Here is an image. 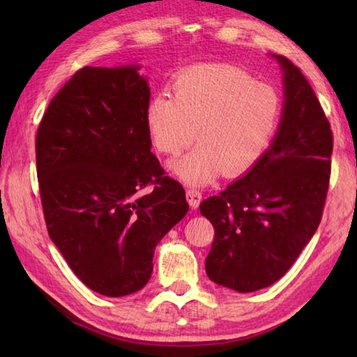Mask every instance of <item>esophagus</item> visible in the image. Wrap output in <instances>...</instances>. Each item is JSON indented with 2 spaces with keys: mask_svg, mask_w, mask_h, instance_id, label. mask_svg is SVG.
Returning a JSON list of instances; mask_svg holds the SVG:
<instances>
[{
  "mask_svg": "<svg viewBox=\"0 0 357 357\" xmlns=\"http://www.w3.org/2000/svg\"><path fill=\"white\" fill-rule=\"evenodd\" d=\"M185 197H187V202H189V204L193 209L198 208V204H200V202H202V193L200 192H198L197 189H187Z\"/></svg>",
  "mask_w": 357,
  "mask_h": 357,
  "instance_id": "34e87169",
  "label": "esophagus"
}]
</instances>
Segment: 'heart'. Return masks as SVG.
Wrapping results in <instances>:
<instances>
[{"instance_id":"heart-1","label":"heart","mask_w":357,"mask_h":357,"mask_svg":"<svg viewBox=\"0 0 357 357\" xmlns=\"http://www.w3.org/2000/svg\"><path fill=\"white\" fill-rule=\"evenodd\" d=\"M279 96L244 70L204 66L174 82V99L157 94L146 107V126L155 149L179 155L172 165L189 185H203L223 173L238 176L257 164L279 123Z\"/></svg>"}]
</instances>
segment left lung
<instances>
[{
  "mask_svg": "<svg viewBox=\"0 0 357 357\" xmlns=\"http://www.w3.org/2000/svg\"><path fill=\"white\" fill-rule=\"evenodd\" d=\"M279 130L243 178L200 204L215 229L206 274L250 293L287 274L321 222L331 178L332 130L307 78L288 58Z\"/></svg>",
  "mask_w": 357,
  "mask_h": 357,
  "instance_id": "obj_1",
  "label": "left lung"
}]
</instances>
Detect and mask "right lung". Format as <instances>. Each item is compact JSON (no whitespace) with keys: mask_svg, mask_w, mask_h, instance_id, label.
<instances>
[{"mask_svg":"<svg viewBox=\"0 0 357 357\" xmlns=\"http://www.w3.org/2000/svg\"><path fill=\"white\" fill-rule=\"evenodd\" d=\"M138 69L75 72L36 135L48 236L78 279L108 298L146 285L155 245L189 211L183 185L151 153V91Z\"/></svg>","mask_w":357,"mask_h":357,"instance_id":"add662e5","label":"right lung"}]
</instances>
